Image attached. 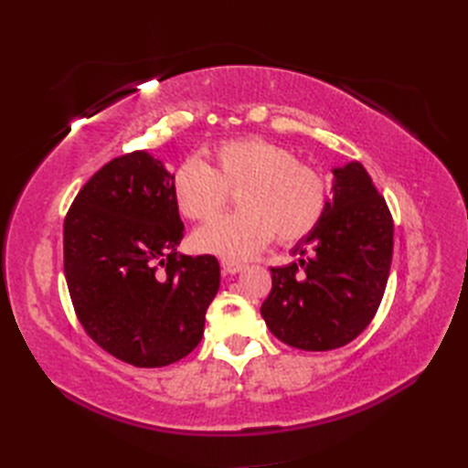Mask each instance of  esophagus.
Here are the masks:
<instances>
[{
	"label": "esophagus",
	"instance_id": "1",
	"mask_svg": "<svg viewBox=\"0 0 468 468\" xmlns=\"http://www.w3.org/2000/svg\"><path fill=\"white\" fill-rule=\"evenodd\" d=\"M223 271L229 275H235V273H241L245 270V263H237V261H221Z\"/></svg>",
	"mask_w": 468,
	"mask_h": 468
}]
</instances>
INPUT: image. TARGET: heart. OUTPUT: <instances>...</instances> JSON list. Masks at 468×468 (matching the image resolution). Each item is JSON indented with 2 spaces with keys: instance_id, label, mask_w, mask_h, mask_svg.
Wrapping results in <instances>:
<instances>
[{
  "instance_id": "heart-1",
  "label": "heart",
  "mask_w": 468,
  "mask_h": 468,
  "mask_svg": "<svg viewBox=\"0 0 468 468\" xmlns=\"http://www.w3.org/2000/svg\"><path fill=\"white\" fill-rule=\"evenodd\" d=\"M239 213L217 217L193 235L198 251L243 261L270 245L310 235L325 213L330 186L317 168L297 163L285 146L265 138H237L217 146L215 166L188 156L173 178L175 201L193 221H207L237 191Z\"/></svg>"
}]
</instances>
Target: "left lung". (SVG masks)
Masks as SVG:
<instances>
[{"mask_svg":"<svg viewBox=\"0 0 468 468\" xmlns=\"http://www.w3.org/2000/svg\"><path fill=\"white\" fill-rule=\"evenodd\" d=\"M332 173L322 221L292 250L297 263L271 267L261 305L277 340L305 352L335 350L366 330L392 263V215L370 175L356 161Z\"/></svg>","mask_w":468,"mask_h":468,"instance_id":"8db88e82","label":"left lung"}]
</instances>
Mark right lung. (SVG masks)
<instances>
[{
  "instance_id": "right-lung-1",
  "label": "right lung",
  "mask_w": 468,
  "mask_h": 468,
  "mask_svg": "<svg viewBox=\"0 0 468 468\" xmlns=\"http://www.w3.org/2000/svg\"><path fill=\"white\" fill-rule=\"evenodd\" d=\"M173 178L146 151L112 158L76 195L64 221V273L92 340L136 367L191 354L218 292L213 255H178L185 225Z\"/></svg>"
}]
</instances>
